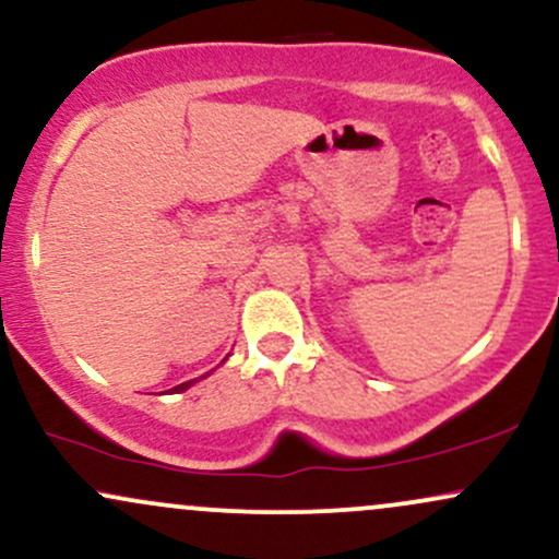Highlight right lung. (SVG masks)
I'll list each match as a JSON object with an SVG mask.
<instances>
[{"instance_id": "obj_1", "label": "right lung", "mask_w": 559, "mask_h": 559, "mask_svg": "<svg viewBox=\"0 0 559 559\" xmlns=\"http://www.w3.org/2000/svg\"><path fill=\"white\" fill-rule=\"evenodd\" d=\"M190 385H192V382H181V385L174 388V391H177V393H179V391H187V388H190Z\"/></svg>"}]
</instances>
